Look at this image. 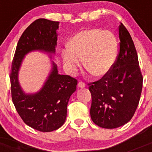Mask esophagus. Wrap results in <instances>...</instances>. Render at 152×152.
<instances>
[{
	"label": "esophagus",
	"mask_w": 152,
	"mask_h": 152,
	"mask_svg": "<svg viewBox=\"0 0 152 152\" xmlns=\"http://www.w3.org/2000/svg\"><path fill=\"white\" fill-rule=\"evenodd\" d=\"M77 87H78L79 88H85V84H84V82L80 81V82H78V84H77Z\"/></svg>",
	"instance_id": "34e87169"
}]
</instances>
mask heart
Here are the masks:
<instances>
[{"instance_id":"obj_1","label":"heart","mask_w":152,"mask_h":152,"mask_svg":"<svg viewBox=\"0 0 152 152\" xmlns=\"http://www.w3.org/2000/svg\"><path fill=\"white\" fill-rule=\"evenodd\" d=\"M69 47L62 50V58L70 72H75L84 59L86 69L96 77L107 75L117 57V39L110 31H80L72 37Z\"/></svg>"}]
</instances>
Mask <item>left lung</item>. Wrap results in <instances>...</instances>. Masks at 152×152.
Instances as JSON below:
<instances>
[{
  "label": "left lung",
  "mask_w": 152,
  "mask_h": 152,
  "mask_svg": "<svg viewBox=\"0 0 152 152\" xmlns=\"http://www.w3.org/2000/svg\"><path fill=\"white\" fill-rule=\"evenodd\" d=\"M119 54L113 69L91 84V117L98 126L115 129L132 118L140 100L142 75L135 45L123 23L119 28Z\"/></svg>",
  "instance_id": "1"
}]
</instances>
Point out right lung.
Returning <instances> with one entry per match:
<instances>
[{
  "mask_svg": "<svg viewBox=\"0 0 152 152\" xmlns=\"http://www.w3.org/2000/svg\"><path fill=\"white\" fill-rule=\"evenodd\" d=\"M59 22L38 19L31 23L19 39L10 73L13 104L23 122L40 132H52L65 122L70 96L76 91L77 80L58 74L51 61V69L43 85L37 92L26 93L19 80V72L25 56L29 52H44L52 59L56 55Z\"/></svg>",
  "mask_w": 152,
  "mask_h": 152,
  "instance_id": "right-lung-1",
  "label": "right lung"
}]
</instances>
